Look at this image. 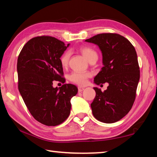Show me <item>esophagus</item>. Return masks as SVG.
I'll return each mask as SVG.
<instances>
[{
	"label": "esophagus",
	"mask_w": 157,
	"mask_h": 157,
	"mask_svg": "<svg viewBox=\"0 0 157 157\" xmlns=\"http://www.w3.org/2000/svg\"><path fill=\"white\" fill-rule=\"evenodd\" d=\"M84 87H80V86L78 87V91L79 92H82V91H84Z\"/></svg>",
	"instance_id": "1"
}]
</instances>
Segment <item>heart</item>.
<instances>
[{
	"label": "heart",
	"mask_w": 157,
	"mask_h": 157,
	"mask_svg": "<svg viewBox=\"0 0 157 157\" xmlns=\"http://www.w3.org/2000/svg\"><path fill=\"white\" fill-rule=\"evenodd\" d=\"M84 57L89 61L92 58L98 57V54L95 50L89 46H82L79 48ZM70 59V52L66 51L63 52L60 57V63L63 68L67 67ZM91 76V74L89 72H80V71H73L69 75L68 78L73 83L79 86H84L86 84L87 79Z\"/></svg>",
	"instance_id": "heart-1"
}]
</instances>
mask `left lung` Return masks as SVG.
<instances>
[{"label":"left lung","mask_w":157,"mask_h":157,"mask_svg":"<svg viewBox=\"0 0 157 157\" xmlns=\"http://www.w3.org/2000/svg\"><path fill=\"white\" fill-rule=\"evenodd\" d=\"M85 41L96 44L102 54L104 66L94 82L109 84L103 92L94 88L96 95L91 104L93 115L102 123H116L129 113L136 98L140 79L136 50L128 39L116 33L98 34Z\"/></svg>","instance_id":"obj_1"}]
</instances>
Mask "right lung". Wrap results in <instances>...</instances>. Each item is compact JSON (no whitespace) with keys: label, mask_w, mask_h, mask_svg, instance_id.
<instances>
[{"label":"right lung","mask_w":157,"mask_h":157,"mask_svg":"<svg viewBox=\"0 0 157 157\" xmlns=\"http://www.w3.org/2000/svg\"><path fill=\"white\" fill-rule=\"evenodd\" d=\"M69 46L50 36L34 37L23 47L18 57V87L31 115L47 126L64 122L71 112V99L78 88L64 84L60 57ZM54 80L64 84L52 86Z\"/></svg>","instance_id":"1"}]
</instances>
